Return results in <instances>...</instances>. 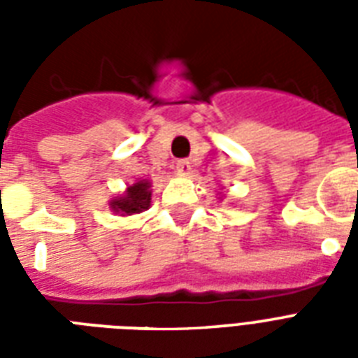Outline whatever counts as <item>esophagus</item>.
<instances>
[{
	"instance_id": "1",
	"label": "esophagus",
	"mask_w": 358,
	"mask_h": 358,
	"mask_svg": "<svg viewBox=\"0 0 358 358\" xmlns=\"http://www.w3.org/2000/svg\"><path fill=\"white\" fill-rule=\"evenodd\" d=\"M191 171V163L187 162V159H180L178 163H176V173L180 174V176H187Z\"/></svg>"
}]
</instances>
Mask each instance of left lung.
I'll list each match as a JSON object with an SVG mask.
<instances>
[{
  "label": "left lung",
  "mask_w": 358,
  "mask_h": 358,
  "mask_svg": "<svg viewBox=\"0 0 358 358\" xmlns=\"http://www.w3.org/2000/svg\"><path fill=\"white\" fill-rule=\"evenodd\" d=\"M219 195H221V193H219ZM219 199H221V196H219Z\"/></svg>",
  "instance_id": "left-lung-1"
}]
</instances>
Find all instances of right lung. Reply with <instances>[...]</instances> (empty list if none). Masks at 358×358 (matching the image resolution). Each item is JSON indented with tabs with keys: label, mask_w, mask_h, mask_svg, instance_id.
Returning <instances> with one entry per match:
<instances>
[{
	"label": "right lung",
	"mask_w": 358,
	"mask_h": 358,
	"mask_svg": "<svg viewBox=\"0 0 358 358\" xmlns=\"http://www.w3.org/2000/svg\"><path fill=\"white\" fill-rule=\"evenodd\" d=\"M152 202V182L150 180H137L128 185L122 195L113 196L109 201V210L117 215L128 217L135 213H143L150 208Z\"/></svg>",
	"instance_id": "right-lung-1"
}]
</instances>
